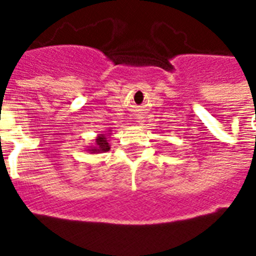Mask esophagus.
I'll use <instances>...</instances> for the list:
<instances>
[{
    "label": "esophagus",
    "instance_id": "34e87169",
    "mask_svg": "<svg viewBox=\"0 0 256 256\" xmlns=\"http://www.w3.org/2000/svg\"><path fill=\"white\" fill-rule=\"evenodd\" d=\"M138 123H141V122H138Z\"/></svg>",
    "mask_w": 256,
    "mask_h": 256
}]
</instances>
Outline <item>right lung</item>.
<instances>
[{"label":"right lung","mask_w":256,"mask_h":256,"mask_svg":"<svg viewBox=\"0 0 256 256\" xmlns=\"http://www.w3.org/2000/svg\"><path fill=\"white\" fill-rule=\"evenodd\" d=\"M110 134H112V133H110V130H106V133L97 134L96 140H94V144H92V146H88L87 151H90L91 154H101L110 150V144H108Z\"/></svg>","instance_id":"add662e5"}]
</instances>
